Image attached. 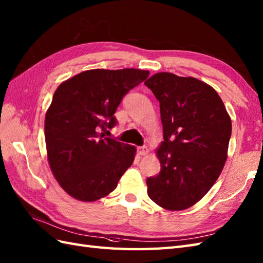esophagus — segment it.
Segmentation results:
<instances>
[{"instance_id":"esophagus-1","label":"esophagus","mask_w":263,"mask_h":263,"mask_svg":"<svg viewBox=\"0 0 263 263\" xmlns=\"http://www.w3.org/2000/svg\"><path fill=\"white\" fill-rule=\"evenodd\" d=\"M137 151L139 155H146V154H148V148H147V146H140L138 147Z\"/></svg>"}]
</instances>
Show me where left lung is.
Listing matches in <instances>:
<instances>
[{
  "instance_id": "8db88e82",
  "label": "left lung",
  "mask_w": 263,
  "mask_h": 263,
  "mask_svg": "<svg viewBox=\"0 0 263 263\" xmlns=\"http://www.w3.org/2000/svg\"><path fill=\"white\" fill-rule=\"evenodd\" d=\"M159 101L164 142L161 172L147 178V193L166 210L194 205L220 176L232 124L222 99L198 79L159 72L145 81Z\"/></svg>"
}]
</instances>
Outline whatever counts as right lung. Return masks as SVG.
I'll use <instances>...</instances> for the list:
<instances>
[{
	"label": "right lung",
	"mask_w": 263,
	"mask_h": 263,
	"mask_svg": "<svg viewBox=\"0 0 263 263\" xmlns=\"http://www.w3.org/2000/svg\"><path fill=\"white\" fill-rule=\"evenodd\" d=\"M149 76L138 69H93L58 87L46 115L48 161L69 195L92 202L116 189L136 149L104 133L117 125L121 100Z\"/></svg>",
	"instance_id": "1"
}]
</instances>
